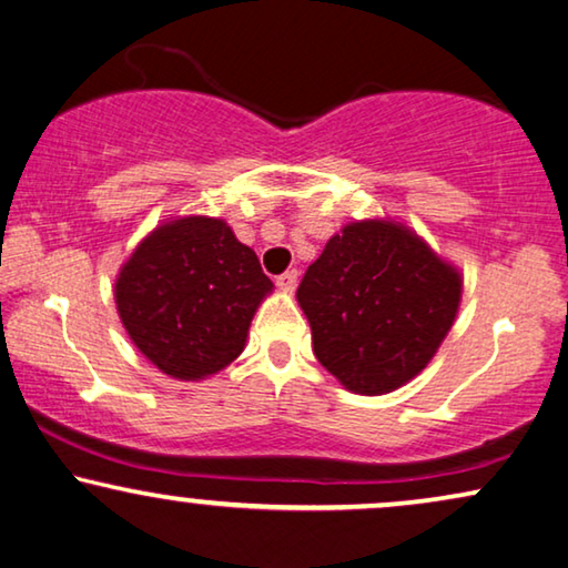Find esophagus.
I'll list each match as a JSON object with an SVG mask.
<instances>
[{
	"label": "esophagus",
	"instance_id": "esophagus-1",
	"mask_svg": "<svg viewBox=\"0 0 568 568\" xmlns=\"http://www.w3.org/2000/svg\"><path fill=\"white\" fill-rule=\"evenodd\" d=\"M277 285L283 287V291H295V285H298V270H287L281 277H277Z\"/></svg>",
	"mask_w": 568,
	"mask_h": 568
}]
</instances>
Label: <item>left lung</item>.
<instances>
[{"instance_id": "8db88e82", "label": "left lung", "mask_w": 568, "mask_h": 568, "mask_svg": "<svg viewBox=\"0 0 568 568\" xmlns=\"http://www.w3.org/2000/svg\"><path fill=\"white\" fill-rule=\"evenodd\" d=\"M460 295V270L417 231L394 219H363L326 242L295 298L316 361L353 394L383 396L429 365Z\"/></svg>"}]
</instances>
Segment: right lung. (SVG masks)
I'll list each match as a JSON object with an SVG mask.
<instances>
[{
	"instance_id": "1",
	"label": "right lung",
	"mask_w": 568,
	"mask_h": 568,
	"mask_svg": "<svg viewBox=\"0 0 568 568\" xmlns=\"http://www.w3.org/2000/svg\"><path fill=\"white\" fill-rule=\"evenodd\" d=\"M273 287L226 221L174 215L141 239L113 293L128 337L151 365L170 378L205 381L244 353Z\"/></svg>"
}]
</instances>
